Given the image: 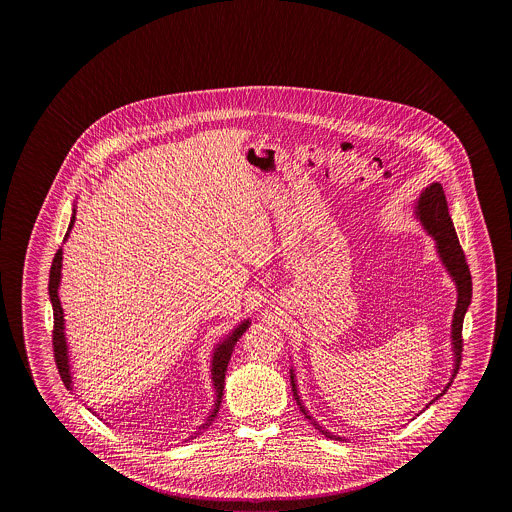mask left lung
I'll list each match as a JSON object with an SVG mask.
<instances>
[{"instance_id": "obj_1", "label": "left lung", "mask_w": 512, "mask_h": 512, "mask_svg": "<svg viewBox=\"0 0 512 512\" xmlns=\"http://www.w3.org/2000/svg\"><path fill=\"white\" fill-rule=\"evenodd\" d=\"M416 217L422 222V226L426 228V232L436 240V247H438L439 259L441 263L447 268V272L451 274V278L455 280L457 284V309H455V315H453V324H451V338H453V351H455V368H453V376H451V382L445 386V391L449 390V386L453 384V378L457 376L459 372V366H461V353H463V320L466 315V309L470 305V299H472V276H470V268L466 265V257H464L463 247L459 244V238H457V232H455V226H453V220L449 215V207H447V199L443 194V186L439 182L430 184L420 197L416 201ZM290 380H292L293 397L301 409V413L305 414V418L313 420L309 413L305 411V407L301 405V399L297 395V386H295V380H293V372H290ZM439 393V395H443ZM438 395V397H439ZM436 397V399H438ZM432 405V403H430ZM317 426L318 430L326 436V438H336L332 436L330 432L322 430V426H318L317 422H313ZM341 439V438H336Z\"/></svg>"}]
</instances>
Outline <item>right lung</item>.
Masks as SVG:
<instances>
[{
    "label": "right lung",
    "instance_id": "obj_1",
    "mask_svg": "<svg viewBox=\"0 0 512 512\" xmlns=\"http://www.w3.org/2000/svg\"><path fill=\"white\" fill-rule=\"evenodd\" d=\"M74 215L69 224V232L73 228ZM69 232L65 234V238H69ZM61 261H63V249H57L51 270H49V299H51V307H53V355H55V365L59 368V376L65 384L67 390H73V376H71V366H69V351H67V341H65V318H63V309H61V301H59V282H61ZM249 320H244L238 328L232 330V334L217 345L215 353H213V361H211V376H213V386L217 391V401H215V409L207 416L205 424L199 426V432L205 430L213 418L219 413L220 401H222V390H224V376H226V368L228 361L232 357L234 345L236 341L242 338L245 330L249 328Z\"/></svg>",
    "mask_w": 512,
    "mask_h": 512
}]
</instances>
